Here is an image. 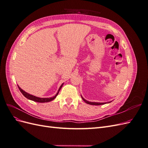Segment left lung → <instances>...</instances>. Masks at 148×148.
Returning a JSON list of instances; mask_svg holds the SVG:
<instances>
[{"mask_svg": "<svg viewBox=\"0 0 148 148\" xmlns=\"http://www.w3.org/2000/svg\"><path fill=\"white\" fill-rule=\"evenodd\" d=\"M82 99L86 102V103H87V104H90V105H95V106H99V105H103V104H107V103H109V102H89V101H86V100H85L84 98L82 96Z\"/></svg>", "mask_w": 148, "mask_h": 148, "instance_id": "left-lung-1", "label": "left lung"}]
</instances>
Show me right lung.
Returning a JSON list of instances; mask_svg holds the SVG:
<instances>
[{
    "mask_svg": "<svg viewBox=\"0 0 148 148\" xmlns=\"http://www.w3.org/2000/svg\"><path fill=\"white\" fill-rule=\"evenodd\" d=\"M63 84H64V83L62 84L61 86H60V88H59V90H58V92H57V94L56 95L53 96V97H49V98H41V97H36V96H33V95H30V94H29V93H28V92H25V91H23V89H22L21 88H20V86H18V88H19V89H20V91H21V92L23 94V95L25 97H26L27 98V99H29V100H31V101H35V102H50V101H53V99H55V98L56 97V96L58 95V94H59V91L60 90V89L62 88V86H63Z\"/></svg>",
    "mask_w": 148,
    "mask_h": 148,
    "instance_id": "right-lung-1",
    "label": "right lung"
}]
</instances>
